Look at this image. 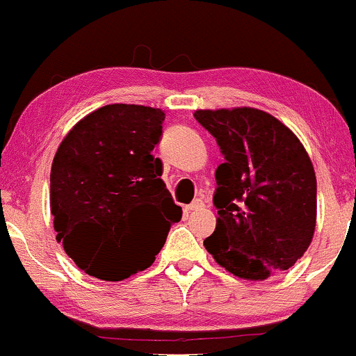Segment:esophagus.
I'll use <instances>...</instances> for the list:
<instances>
[{
	"label": "esophagus",
	"mask_w": 356,
	"mask_h": 356,
	"mask_svg": "<svg viewBox=\"0 0 356 356\" xmlns=\"http://www.w3.org/2000/svg\"><path fill=\"white\" fill-rule=\"evenodd\" d=\"M200 209H204V203H203V201H201V200L193 201V203H191V204H188V207H186V211H188V213L200 211Z\"/></svg>",
	"instance_id": "obj_1"
}]
</instances>
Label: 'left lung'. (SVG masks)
Returning <instances> with one entry per match:
<instances>
[{
	"mask_svg": "<svg viewBox=\"0 0 356 356\" xmlns=\"http://www.w3.org/2000/svg\"><path fill=\"white\" fill-rule=\"evenodd\" d=\"M225 156L215 172L216 228L204 247L244 280L286 271L312 242L317 182L304 145L283 122L252 107L196 111Z\"/></svg>",
	"mask_w": 356,
	"mask_h": 356,
	"instance_id": "1",
	"label": "left lung"
}]
</instances>
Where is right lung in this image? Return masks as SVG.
I'll return each instance as SVG.
<instances>
[{
  "mask_svg": "<svg viewBox=\"0 0 356 356\" xmlns=\"http://www.w3.org/2000/svg\"><path fill=\"white\" fill-rule=\"evenodd\" d=\"M162 109L111 104L73 126L51 168L56 238L90 276L121 282L152 266L182 208L152 155Z\"/></svg>",
  "mask_w": 356,
  "mask_h": 356,
  "instance_id": "right-lung-1",
  "label": "right lung"
}]
</instances>
